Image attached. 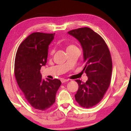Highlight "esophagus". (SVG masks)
I'll list each match as a JSON object with an SVG mask.
<instances>
[{
	"label": "esophagus",
	"instance_id": "34e87169",
	"mask_svg": "<svg viewBox=\"0 0 131 131\" xmlns=\"http://www.w3.org/2000/svg\"><path fill=\"white\" fill-rule=\"evenodd\" d=\"M61 82L62 83H65V82H66V81H69V79H62L61 80Z\"/></svg>",
	"mask_w": 131,
	"mask_h": 131
}]
</instances>
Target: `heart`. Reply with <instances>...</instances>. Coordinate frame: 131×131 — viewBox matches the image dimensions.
I'll use <instances>...</instances> for the list:
<instances>
[{"mask_svg":"<svg viewBox=\"0 0 131 131\" xmlns=\"http://www.w3.org/2000/svg\"><path fill=\"white\" fill-rule=\"evenodd\" d=\"M65 47H66V51H69V50L74 49V48H77V47L74 45V44H66L65 45ZM50 53H51V54H52L53 50L51 51Z\"/></svg>","mask_w":131,"mask_h":131,"instance_id":"obj_1","label":"heart"}]
</instances>
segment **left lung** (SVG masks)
<instances>
[{
	"mask_svg": "<svg viewBox=\"0 0 131 131\" xmlns=\"http://www.w3.org/2000/svg\"><path fill=\"white\" fill-rule=\"evenodd\" d=\"M68 34L81 44L85 62L83 70L88 76L85 83L76 80L79 89L75 99L81 107H92L101 101L110 85L112 59L110 51L102 37L90 28H78Z\"/></svg>",
	"mask_w": 131,
	"mask_h": 131,
	"instance_id": "8db88e82",
	"label": "left lung"
}]
</instances>
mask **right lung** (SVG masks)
<instances>
[{
	"instance_id": "1",
	"label": "right lung",
	"mask_w": 131,
	"mask_h": 131,
	"mask_svg": "<svg viewBox=\"0 0 131 131\" xmlns=\"http://www.w3.org/2000/svg\"><path fill=\"white\" fill-rule=\"evenodd\" d=\"M55 34L35 32L18 48L14 62V75L24 96L31 106L45 111L55 103L61 85L58 79H42L40 69L47 62L48 46Z\"/></svg>"
}]
</instances>
